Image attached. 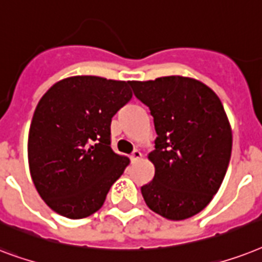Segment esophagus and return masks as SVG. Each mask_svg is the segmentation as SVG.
Here are the masks:
<instances>
[{
	"label": "esophagus",
	"mask_w": 262,
	"mask_h": 262,
	"mask_svg": "<svg viewBox=\"0 0 262 262\" xmlns=\"http://www.w3.org/2000/svg\"><path fill=\"white\" fill-rule=\"evenodd\" d=\"M139 160H142V152L139 150H135V151L131 154V161L133 162H138Z\"/></svg>",
	"instance_id": "1"
}]
</instances>
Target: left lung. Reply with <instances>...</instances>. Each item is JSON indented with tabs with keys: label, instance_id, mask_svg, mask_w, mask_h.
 <instances>
[{
	"label": "left lung",
	"instance_id": "left-lung-1",
	"mask_svg": "<svg viewBox=\"0 0 262 262\" xmlns=\"http://www.w3.org/2000/svg\"><path fill=\"white\" fill-rule=\"evenodd\" d=\"M148 106L157 138L148 161L156 173L141 188L147 207L169 221L199 214L214 199L229 167L233 131L211 88L189 77L131 81Z\"/></svg>",
	"mask_w": 262,
	"mask_h": 262
}]
</instances>
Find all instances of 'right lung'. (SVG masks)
Here are the masks:
<instances>
[{"label": "right lung", "instance_id": "right-lung-1", "mask_svg": "<svg viewBox=\"0 0 262 262\" xmlns=\"http://www.w3.org/2000/svg\"><path fill=\"white\" fill-rule=\"evenodd\" d=\"M133 98L129 81L74 75L39 100L28 134L29 173L52 211L91 216L128 165L111 148V120Z\"/></svg>", "mask_w": 262, "mask_h": 262}]
</instances>
